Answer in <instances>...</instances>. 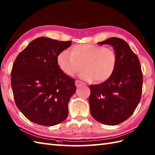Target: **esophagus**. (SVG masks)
I'll return each instance as SVG.
<instances>
[{"label":"esophagus","instance_id":"obj_1","mask_svg":"<svg viewBox=\"0 0 155 155\" xmlns=\"http://www.w3.org/2000/svg\"><path fill=\"white\" fill-rule=\"evenodd\" d=\"M75 84H76V87H79L81 86V85L84 84V83H82V82H81L79 81H76Z\"/></svg>","mask_w":155,"mask_h":155}]
</instances>
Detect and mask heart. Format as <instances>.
Instances as JSON below:
<instances>
[{
	"label": "heart",
	"mask_w": 155,
	"mask_h": 155,
	"mask_svg": "<svg viewBox=\"0 0 155 155\" xmlns=\"http://www.w3.org/2000/svg\"><path fill=\"white\" fill-rule=\"evenodd\" d=\"M59 68L68 76H73L83 69L80 77L84 81L102 83L113 75L117 66L116 52L112 48L93 45H78L72 48L71 53L63 51L57 57Z\"/></svg>",
	"instance_id": "obj_1"
}]
</instances>
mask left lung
<instances>
[{
  "label": "left lung",
  "mask_w": 155,
  "mask_h": 155,
  "mask_svg": "<svg viewBox=\"0 0 155 155\" xmlns=\"http://www.w3.org/2000/svg\"><path fill=\"white\" fill-rule=\"evenodd\" d=\"M98 44L111 45L117 62L110 78L90 86L91 114L99 123L117 125L133 114L140 101L143 73L140 61L123 39L112 37Z\"/></svg>",
  "instance_id": "obj_1"
}]
</instances>
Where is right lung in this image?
I'll use <instances>...</instances> for the list:
<instances>
[{"label":"right lung","instance_id":"1","mask_svg":"<svg viewBox=\"0 0 155 155\" xmlns=\"http://www.w3.org/2000/svg\"><path fill=\"white\" fill-rule=\"evenodd\" d=\"M71 43L39 37L15 59L11 71L14 99L19 110L32 123L54 126L68 117V103L77 88L74 78L59 68L57 57Z\"/></svg>","mask_w":155,"mask_h":155}]
</instances>
